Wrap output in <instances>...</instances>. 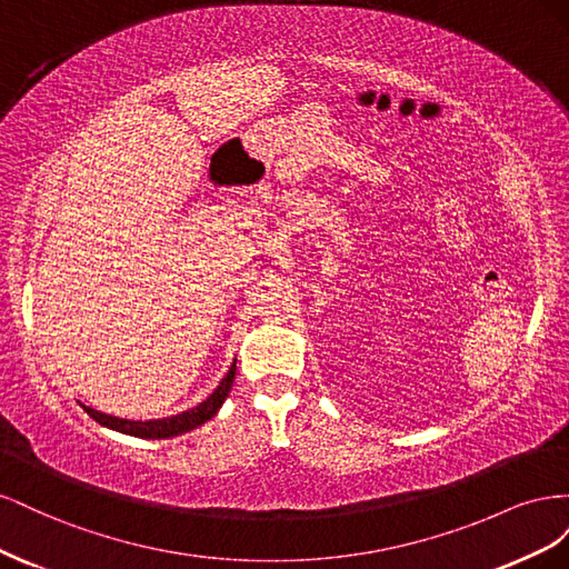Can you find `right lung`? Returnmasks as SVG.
Listing matches in <instances>:
<instances>
[{
    "mask_svg": "<svg viewBox=\"0 0 569 569\" xmlns=\"http://www.w3.org/2000/svg\"><path fill=\"white\" fill-rule=\"evenodd\" d=\"M234 370H237V366L232 363V368L228 370V375L222 377V382L216 387V391H213L203 403H199V406L192 408V410H184V412H180V416H173V418L134 422V420H123V418L107 416V412H99V410L88 408V406H82V408H84V412H88V416H90L92 420H97L99 425H104V427H109V429H116V432L130 435V437H140V439H168V437H178V435L189 432V429H197L199 425H203L206 420H211V418L216 416L218 408L222 406V401L228 399V393H230V389H232Z\"/></svg>",
    "mask_w": 569,
    "mask_h": 569,
    "instance_id": "obj_1",
    "label": "right lung"
}]
</instances>
